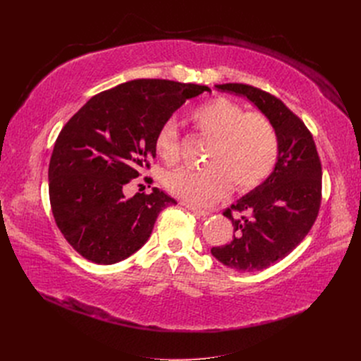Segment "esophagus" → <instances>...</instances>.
Returning a JSON list of instances; mask_svg holds the SVG:
<instances>
[{
  "mask_svg": "<svg viewBox=\"0 0 361 361\" xmlns=\"http://www.w3.org/2000/svg\"><path fill=\"white\" fill-rule=\"evenodd\" d=\"M184 207H187V209L188 211H192L195 215H197V216H207V215H209V212H207V211H204V209H200V207H196V206H193V204H190V203H181Z\"/></svg>",
  "mask_w": 361,
  "mask_h": 361,
  "instance_id": "1",
  "label": "esophagus"
}]
</instances>
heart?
Returning a JSON list of instances; mask_svg holds the SVG:
<instances>
[{
  "instance_id": "b5f03b06",
  "label": "heart",
  "mask_w": 361,
  "mask_h": 361,
  "mask_svg": "<svg viewBox=\"0 0 361 361\" xmlns=\"http://www.w3.org/2000/svg\"><path fill=\"white\" fill-rule=\"evenodd\" d=\"M190 118L202 136L214 140L206 161L209 168L169 174L165 187L171 195L190 204H209L230 193L233 184L238 192H247L271 176L279 139L267 116L245 112L240 104L216 97L196 106ZM154 147L166 165L178 162V133L173 123L161 126Z\"/></svg>"
}]
</instances>
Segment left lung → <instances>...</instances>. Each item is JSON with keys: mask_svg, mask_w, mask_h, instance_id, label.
Listing matches in <instances>:
<instances>
[{"mask_svg": "<svg viewBox=\"0 0 361 361\" xmlns=\"http://www.w3.org/2000/svg\"><path fill=\"white\" fill-rule=\"evenodd\" d=\"M215 87L247 98L278 133L279 157L272 174L224 211L235 234L228 244L211 249L234 271H262L290 255L313 226L322 200L320 159L305 123L274 94L243 83Z\"/></svg>", "mask_w": 361, "mask_h": 361, "instance_id": "1", "label": "left lung"}]
</instances>
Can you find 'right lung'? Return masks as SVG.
<instances>
[{"label": "right lung", "instance_id": "right-lung-1", "mask_svg": "<svg viewBox=\"0 0 361 361\" xmlns=\"http://www.w3.org/2000/svg\"><path fill=\"white\" fill-rule=\"evenodd\" d=\"M203 92L211 89L130 80L94 94L63 127L49 161V202L56 226L85 259H127L147 241L159 212L177 203L157 187L127 199L124 187L157 157L161 126Z\"/></svg>", "mask_w": 361, "mask_h": 361}]
</instances>
